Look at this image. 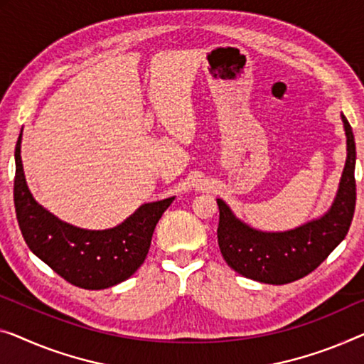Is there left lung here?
Segmentation results:
<instances>
[{
    "mask_svg": "<svg viewBox=\"0 0 364 364\" xmlns=\"http://www.w3.org/2000/svg\"><path fill=\"white\" fill-rule=\"evenodd\" d=\"M346 161L337 196L323 215L284 232H264L238 219L222 199L217 242L224 259L238 274L267 284H287L312 273L348 234L356 204L355 135L341 114Z\"/></svg>",
    "mask_w": 364,
    "mask_h": 364,
    "instance_id": "1",
    "label": "left lung"
}]
</instances>
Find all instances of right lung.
I'll use <instances>...</instances> for the list:
<instances>
[{
	"label": "right lung",
	"mask_w": 364,
	"mask_h": 364,
	"mask_svg": "<svg viewBox=\"0 0 364 364\" xmlns=\"http://www.w3.org/2000/svg\"><path fill=\"white\" fill-rule=\"evenodd\" d=\"M21 140L23 130L14 150V208L29 250L65 281L83 289H106L130 278L147 257L155 227L175 196L142 204L112 229H80L48 213L31 194Z\"/></svg>",
	"instance_id": "1"
}]
</instances>
